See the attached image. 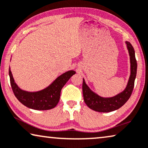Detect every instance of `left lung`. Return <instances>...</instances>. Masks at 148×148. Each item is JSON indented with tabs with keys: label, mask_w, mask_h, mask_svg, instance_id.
<instances>
[{
	"label": "left lung",
	"mask_w": 148,
	"mask_h": 148,
	"mask_svg": "<svg viewBox=\"0 0 148 148\" xmlns=\"http://www.w3.org/2000/svg\"><path fill=\"white\" fill-rule=\"evenodd\" d=\"M130 59V76L127 84L123 91L112 97H102L89 88L83 78L82 92L84 101L90 109L97 112L108 113L119 109L130 99L134 87L135 79L137 74V61L135 56V50L132 45L126 41Z\"/></svg>",
	"instance_id": "obj_1"
}]
</instances>
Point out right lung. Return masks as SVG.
<instances>
[{"instance_id":"add662e5","label":"right lung","mask_w":148,"mask_h":148,"mask_svg":"<svg viewBox=\"0 0 148 148\" xmlns=\"http://www.w3.org/2000/svg\"><path fill=\"white\" fill-rule=\"evenodd\" d=\"M9 73L12 91L18 101L29 109L43 111L53 109L58 105L62 88L76 74V72L69 70L64 72L46 88L35 92H29L20 88L14 80L10 67Z\"/></svg>"}]
</instances>
